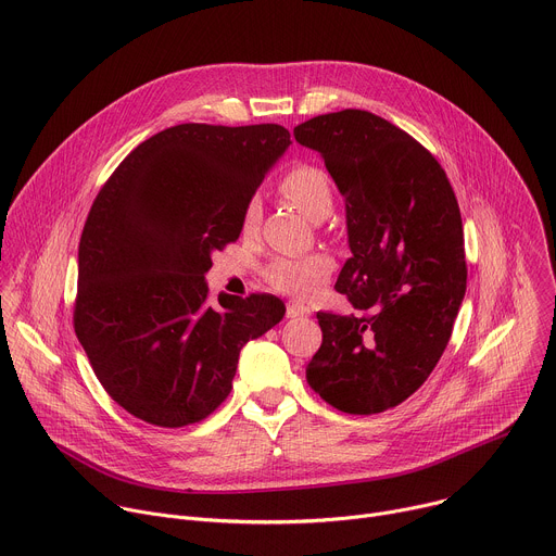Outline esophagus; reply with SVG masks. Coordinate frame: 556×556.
Wrapping results in <instances>:
<instances>
[{
  "mask_svg": "<svg viewBox=\"0 0 556 556\" xmlns=\"http://www.w3.org/2000/svg\"><path fill=\"white\" fill-rule=\"evenodd\" d=\"M286 314H288V319H296V316H307V314H309V307H305L303 303L290 301V303L286 305Z\"/></svg>",
  "mask_w": 556,
  "mask_h": 556,
  "instance_id": "34e87169",
  "label": "esophagus"
}]
</instances>
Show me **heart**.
I'll return each instance as SVG.
<instances>
[{"label":"heart","mask_w":556,"mask_h":556,"mask_svg":"<svg viewBox=\"0 0 556 556\" xmlns=\"http://www.w3.org/2000/svg\"><path fill=\"white\" fill-rule=\"evenodd\" d=\"M281 195L296 206L307 219L321 222L332 211V185L328 176L312 165L292 167L279 182ZM260 215V202L251 200L244 208V226H253ZM334 262L328 255H305V257H283L268 266L266 279L273 288L294 294V296H314L319 292L328 277L332 275Z\"/></svg>","instance_id":"1"}]
</instances>
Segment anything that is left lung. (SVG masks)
<instances>
[{
    "label": "left lung",
    "instance_id": "left-lung-1",
    "mask_svg": "<svg viewBox=\"0 0 556 556\" xmlns=\"http://www.w3.org/2000/svg\"><path fill=\"white\" fill-rule=\"evenodd\" d=\"M345 198L352 257L337 292L361 314L316 312L324 343L309 387L345 414L407 401L438 365L466 292L464 230L451 182L407 131L343 110L294 127Z\"/></svg>",
    "mask_w": 556,
    "mask_h": 556
}]
</instances>
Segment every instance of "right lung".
Instances as JSON below:
<instances>
[{
    "mask_svg": "<svg viewBox=\"0 0 556 556\" xmlns=\"http://www.w3.org/2000/svg\"><path fill=\"white\" fill-rule=\"evenodd\" d=\"M281 125L185 123L140 142L99 191L78 242L74 332L112 401L155 427H187L232 389L242 348L286 305L219 294L204 275L290 147Z\"/></svg>",
    "mask_w": 556,
    "mask_h": 556,
    "instance_id": "right-lung-1",
    "label": "right lung"
}]
</instances>
